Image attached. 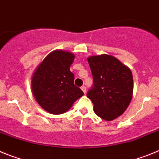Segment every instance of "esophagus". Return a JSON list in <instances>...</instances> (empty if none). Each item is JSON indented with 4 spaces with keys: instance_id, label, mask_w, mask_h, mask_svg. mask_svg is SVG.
<instances>
[{
    "instance_id": "esophagus-1",
    "label": "esophagus",
    "mask_w": 159,
    "mask_h": 159,
    "mask_svg": "<svg viewBox=\"0 0 159 159\" xmlns=\"http://www.w3.org/2000/svg\"><path fill=\"white\" fill-rule=\"evenodd\" d=\"M81 90H82L84 93H86V87L85 86H82L81 87Z\"/></svg>"
}]
</instances>
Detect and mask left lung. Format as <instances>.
<instances>
[{
	"mask_svg": "<svg viewBox=\"0 0 159 159\" xmlns=\"http://www.w3.org/2000/svg\"><path fill=\"white\" fill-rule=\"evenodd\" d=\"M93 85L87 96L99 117L111 121L120 116L130 104L133 94L131 71L119 60L108 55L88 59Z\"/></svg>",
	"mask_w": 159,
	"mask_h": 159,
	"instance_id": "1",
	"label": "left lung"
}]
</instances>
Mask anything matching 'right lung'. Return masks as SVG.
Segmentation results:
<instances>
[{"label":"right lung","mask_w":159,"mask_h":159,"mask_svg":"<svg viewBox=\"0 0 159 159\" xmlns=\"http://www.w3.org/2000/svg\"><path fill=\"white\" fill-rule=\"evenodd\" d=\"M75 56L57 50L48 56L32 79V90L36 102L51 114H62L70 109L84 92L74 84L70 71Z\"/></svg>","instance_id":"right-lung-1"}]
</instances>
